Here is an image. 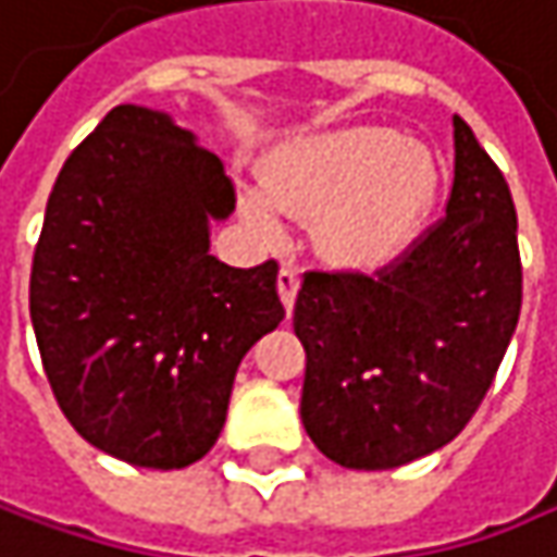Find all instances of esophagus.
<instances>
[{
  "instance_id": "34e87169",
  "label": "esophagus",
  "mask_w": 557,
  "mask_h": 557,
  "mask_svg": "<svg viewBox=\"0 0 557 557\" xmlns=\"http://www.w3.org/2000/svg\"><path fill=\"white\" fill-rule=\"evenodd\" d=\"M298 288H300L298 269H292V265H282V272H278V298H282V304H285V310H288V313H292V307H295Z\"/></svg>"
}]
</instances>
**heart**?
Returning a JSON list of instances; mask_svg holds the SVG:
<instances>
[{
    "mask_svg": "<svg viewBox=\"0 0 557 557\" xmlns=\"http://www.w3.org/2000/svg\"><path fill=\"white\" fill-rule=\"evenodd\" d=\"M437 161L393 129H342L292 141L269 161L265 189L240 209L269 244L285 240V215L317 221V247L338 269L374 272L403 257L437 199Z\"/></svg>",
    "mask_w": 557,
    "mask_h": 557,
    "instance_id": "heart-1",
    "label": "heart"
}]
</instances>
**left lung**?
<instances>
[{
	"label": "left lung",
	"mask_w": 557,
	"mask_h": 557,
	"mask_svg": "<svg viewBox=\"0 0 557 557\" xmlns=\"http://www.w3.org/2000/svg\"><path fill=\"white\" fill-rule=\"evenodd\" d=\"M447 215L377 275L307 272L300 421L345 469H396L475 416L520 320L523 269L507 180L454 116Z\"/></svg>",
	"instance_id": "1"
}]
</instances>
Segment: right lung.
<instances>
[{"label":"right lung","instance_id":"right-lung-1","mask_svg":"<svg viewBox=\"0 0 557 557\" xmlns=\"http://www.w3.org/2000/svg\"><path fill=\"white\" fill-rule=\"evenodd\" d=\"M234 202L219 158L136 103L62 164L30 323L62 416L103 454L145 469L206 457L244 355L282 323L275 259L234 269L209 253V224Z\"/></svg>","mask_w":557,"mask_h":557}]
</instances>
